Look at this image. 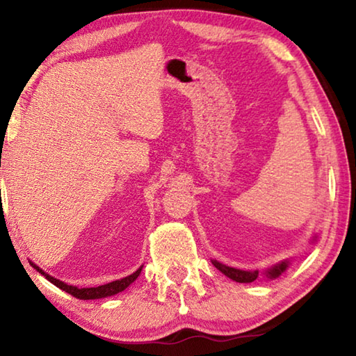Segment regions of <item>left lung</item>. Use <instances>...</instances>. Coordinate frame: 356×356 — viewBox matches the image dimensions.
<instances>
[{"instance_id":"obj_1","label":"left lung","mask_w":356,"mask_h":356,"mask_svg":"<svg viewBox=\"0 0 356 356\" xmlns=\"http://www.w3.org/2000/svg\"><path fill=\"white\" fill-rule=\"evenodd\" d=\"M212 264L215 265L216 268L220 270L221 273H225V275L227 276V278H231L232 281H237V282H252L254 280H257V276H259L257 270H252V272H245V270H238V268L227 267V265H222V264L216 262V261H212ZM287 265H289L287 261H286V262H281V264H276V265H273L272 268H268L267 272H265L264 275L267 276V278H270V280L278 278V276H280L282 272H286Z\"/></svg>"}]
</instances>
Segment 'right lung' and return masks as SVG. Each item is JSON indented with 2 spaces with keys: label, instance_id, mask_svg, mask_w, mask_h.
<instances>
[{
  "label": "right lung",
  "instance_id": "right-lung-1",
  "mask_svg": "<svg viewBox=\"0 0 356 356\" xmlns=\"http://www.w3.org/2000/svg\"><path fill=\"white\" fill-rule=\"evenodd\" d=\"M33 267L38 270L40 275H44L45 278L51 282V284H55L56 287L63 289L64 292H67L70 295H74L75 298H80V300H97V298H105V297H111V295H116L119 292H122L124 289H127L131 282H134L138 276H140L143 267H140L136 270L135 273H131L130 276H125L122 280H118V281H113V282H108V284L104 286H99V287H83V289H78L75 286H69V284H64L63 281H59L56 278H53V276L47 275L44 270H40L38 265L31 262Z\"/></svg>",
  "mask_w": 356,
  "mask_h": 356
}]
</instances>
